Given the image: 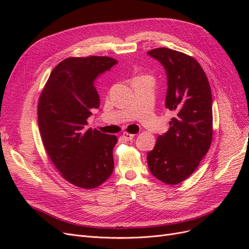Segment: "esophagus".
Returning <instances> with one entry per match:
<instances>
[{
	"label": "esophagus",
	"mask_w": 249,
	"mask_h": 249,
	"mask_svg": "<svg viewBox=\"0 0 249 249\" xmlns=\"http://www.w3.org/2000/svg\"><path fill=\"white\" fill-rule=\"evenodd\" d=\"M123 137H124V140H132L134 137H135V135L134 134H130V133H127V132H124V134H123Z\"/></svg>",
	"instance_id": "esophagus-1"
}]
</instances>
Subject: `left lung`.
<instances>
[{
    "label": "left lung",
    "instance_id": "8db88e82",
    "mask_svg": "<svg viewBox=\"0 0 249 249\" xmlns=\"http://www.w3.org/2000/svg\"><path fill=\"white\" fill-rule=\"evenodd\" d=\"M147 54L166 71L165 106L175 114L169 130L147 154V165L161 182L177 185L196 170L212 142V92L202 67L191 56L167 48Z\"/></svg>",
    "mask_w": 249,
    "mask_h": 249
}]
</instances>
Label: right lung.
Masks as SVG:
<instances>
[{"instance_id":"obj_1","label":"right lung","mask_w":249,"mask_h":249,"mask_svg":"<svg viewBox=\"0 0 249 249\" xmlns=\"http://www.w3.org/2000/svg\"><path fill=\"white\" fill-rule=\"evenodd\" d=\"M117 63L103 56L70 57L52 71L39 96L38 126L51 161L67 182L93 189L114 168V135L87 129V118L100 107L95 79Z\"/></svg>"}]
</instances>
